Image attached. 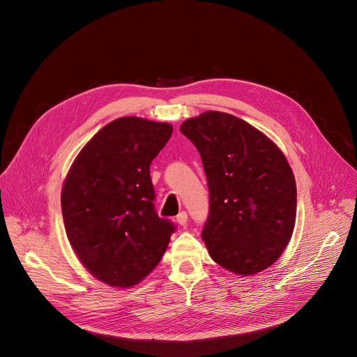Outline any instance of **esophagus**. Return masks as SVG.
Masks as SVG:
<instances>
[{
  "label": "esophagus",
  "instance_id": "esophagus-1",
  "mask_svg": "<svg viewBox=\"0 0 357 357\" xmlns=\"http://www.w3.org/2000/svg\"><path fill=\"white\" fill-rule=\"evenodd\" d=\"M177 222L180 224V225H185L187 224V221H188V214L185 213V211H181V213H178V215H177Z\"/></svg>",
  "mask_w": 357,
  "mask_h": 357
}]
</instances>
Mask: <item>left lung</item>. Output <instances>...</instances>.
<instances>
[{"instance_id": "1", "label": "left lung", "mask_w": 357, "mask_h": 357, "mask_svg": "<svg viewBox=\"0 0 357 357\" xmlns=\"http://www.w3.org/2000/svg\"><path fill=\"white\" fill-rule=\"evenodd\" d=\"M180 132L201 153L208 187L202 239L210 257L243 276L269 268L294 229L297 187L279 147L246 121L207 111Z\"/></svg>"}]
</instances>
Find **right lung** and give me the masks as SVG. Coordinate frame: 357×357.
Here are the masks:
<instances>
[{"label": "right lung", "instance_id": "right-lung-1", "mask_svg": "<svg viewBox=\"0 0 357 357\" xmlns=\"http://www.w3.org/2000/svg\"><path fill=\"white\" fill-rule=\"evenodd\" d=\"M170 123L118 118L75 158L61 190L67 238L88 271L112 287H132L159 264L176 225L155 211L150 165Z\"/></svg>", "mask_w": 357, "mask_h": 357}]
</instances>
